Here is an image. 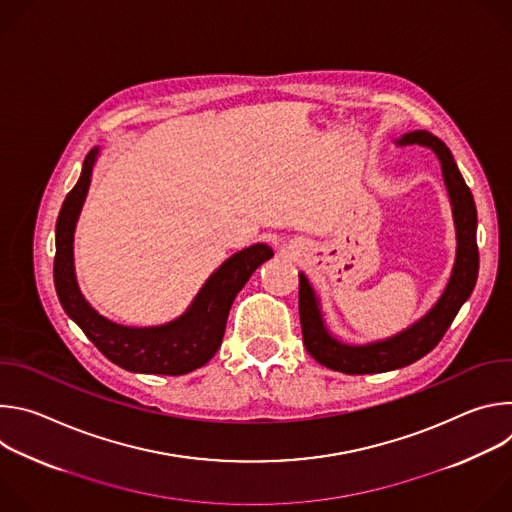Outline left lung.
Returning <instances> with one entry per match:
<instances>
[{
  "label": "left lung",
  "instance_id": "1",
  "mask_svg": "<svg viewBox=\"0 0 512 512\" xmlns=\"http://www.w3.org/2000/svg\"><path fill=\"white\" fill-rule=\"evenodd\" d=\"M397 145H423L429 148L442 164L444 182L452 202V214L456 225V261L444 294L433 308L413 322L407 330L371 344H346L334 338L322 318L320 300L304 273H300V322L306 350L324 367L346 375L387 373L419 360L433 350L454 322L456 314L474 291L478 279V245H476V204L470 188L466 186L448 145L431 135L429 131H411L395 139Z\"/></svg>",
  "mask_w": 512,
  "mask_h": 512
}]
</instances>
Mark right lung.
<instances>
[{"instance_id": "add662e5", "label": "right lung", "mask_w": 512, "mask_h": 512, "mask_svg": "<svg viewBox=\"0 0 512 512\" xmlns=\"http://www.w3.org/2000/svg\"><path fill=\"white\" fill-rule=\"evenodd\" d=\"M99 148L91 150L83 162V172L60 208L56 221L54 287L58 300L87 338L117 367L145 375H186L204 364L221 348L229 310L253 271L273 257L265 243L251 245L229 257L202 285L190 308L176 320L162 326L131 328L121 326L89 306L81 294L72 241L83 202L89 192L93 166Z\"/></svg>"}]
</instances>
